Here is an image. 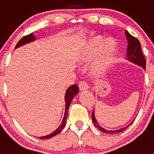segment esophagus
Returning a JSON list of instances; mask_svg holds the SVG:
<instances>
[{"label":"esophagus","instance_id":"1","mask_svg":"<svg viewBox=\"0 0 154 154\" xmlns=\"http://www.w3.org/2000/svg\"><path fill=\"white\" fill-rule=\"evenodd\" d=\"M79 90L81 91H86L89 88L88 85H87V83L84 81H82L79 83Z\"/></svg>","mask_w":154,"mask_h":154}]
</instances>
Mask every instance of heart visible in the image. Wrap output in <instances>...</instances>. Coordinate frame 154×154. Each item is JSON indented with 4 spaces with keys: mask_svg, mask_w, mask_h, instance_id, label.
Here are the masks:
<instances>
[{
    "mask_svg": "<svg viewBox=\"0 0 154 154\" xmlns=\"http://www.w3.org/2000/svg\"><path fill=\"white\" fill-rule=\"evenodd\" d=\"M117 49L118 44L113 38H106L104 36L95 35L84 45L79 56V60L87 63L97 56L91 68V75L95 78H100L109 68Z\"/></svg>",
    "mask_w": 154,
    "mask_h": 154,
    "instance_id": "b5f03b06",
    "label": "heart"
}]
</instances>
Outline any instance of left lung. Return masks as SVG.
<instances>
[{"label":"left lung","instance_id":"1","mask_svg":"<svg viewBox=\"0 0 154 154\" xmlns=\"http://www.w3.org/2000/svg\"><path fill=\"white\" fill-rule=\"evenodd\" d=\"M125 36H126L127 41H128V46H127V56L126 60L129 62L132 63L136 64V65L142 67V68L145 69H146V60L144 59V57L143 55V53L141 51V47H140V43L136 38L133 37L131 35L128 33V31H125ZM92 121H93L95 127L98 128V129L101 131L102 132L106 133V134H119L121 131H123L132 123L131 122L128 126L125 127V128H122L118 130H106L104 128H102L99 123L97 121L96 118L94 116V109L93 112L91 114Z\"/></svg>","mask_w":154,"mask_h":154}]
</instances>
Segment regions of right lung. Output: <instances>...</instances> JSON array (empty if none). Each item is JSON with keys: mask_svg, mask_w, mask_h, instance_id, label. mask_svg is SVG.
Returning <instances> with one entry per match:
<instances>
[{"mask_svg": "<svg viewBox=\"0 0 154 154\" xmlns=\"http://www.w3.org/2000/svg\"><path fill=\"white\" fill-rule=\"evenodd\" d=\"M34 41H35V37L34 36L33 33H31V34H29V35L24 36L23 38H21L20 41H19V42L17 43V45H16L15 49H17V48H20V47H21V46H23V45H26V44H29V43H30V42H34ZM79 88H78V85H72L70 86V87L67 89L66 91V94H65V103H66L65 113H64V117H63V121H62V122H61L60 125V126L58 127V128H57L55 131H53V132L51 133L50 134H48V135H46V136H42V137H39V138H41V139L51 138V137H53L54 136H55V135H57V134H59V133L61 132V131L63 129L64 127H65V125H66V123L69 107V105H70V103H71L72 100L73 99V97H74L79 93Z\"/></svg>", "mask_w": 154, "mask_h": 154, "instance_id": "add662e5", "label": "right lung"}]
</instances>
